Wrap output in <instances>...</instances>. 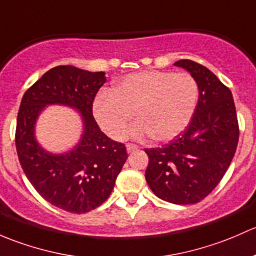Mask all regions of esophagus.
<instances>
[{"label": "esophagus", "instance_id": "obj_1", "mask_svg": "<svg viewBox=\"0 0 256 256\" xmlns=\"http://www.w3.org/2000/svg\"><path fill=\"white\" fill-rule=\"evenodd\" d=\"M136 150H138V146H136V144H127V152H136Z\"/></svg>", "mask_w": 256, "mask_h": 256}]
</instances>
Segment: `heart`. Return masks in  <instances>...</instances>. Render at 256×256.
<instances>
[{
    "label": "heart",
    "mask_w": 256,
    "mask_h": 256,
    "mask_svg": "<svg viewBox=\"0 0 256 256\" xmlns=\"http://www.w3.org/2000/svg\"><path fill=\"white\" fill-rule=\"evenodd\" d=\"M198 101L194 76L172 71H143L126 76L113 91H102L94 104V114L113 139L124 138L136 113L134 138L166 142L187 127Z\"/></svg>",
    "instance_id": "obj_1"
}]
</instances>
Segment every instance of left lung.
I'll list each match as a JSON object with an SVG mask.
<instances>
[{"label":"left lung","instance_id":"8db88e82","mask_svg":"<svg viewBox=\"0 0 256 256\" xmlns=\"http://www.w3.org/2000/svg\"><path fill=\"white\" fill-rule=\"evenodd\" d=\"M198 84V104L185 130L168 144L146 149V182L159 198L194 204L220 184L236 154L239 126L230 90L206 66L178 60Z\"/></svg>","mask_w":256,"mask_h":256}]
</instances>
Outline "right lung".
Here are the masks:
<instances>
[{
    "instance_id": "add662e5",
    "label": "right lung",
    "mask_w": 256,
    "mask_h": 256,
    "mask_svg": "<svg viewBox=\"0 0 256 256\" xmlns=\"http://www.w3.org/2000/svg\"><path fill=\"white\" fill-rule=\"evenodd\" d=\"M104 82V71L55 66L24 92L18 110L16 148L20 166L44 200L66 212L86 213L101 206L128 158L124 144L110 139L92 116L94 96ZM46 104L80 110L84 133L69 153L50 154L35 140V120Z\"/></svg>"
}]
</instances>
